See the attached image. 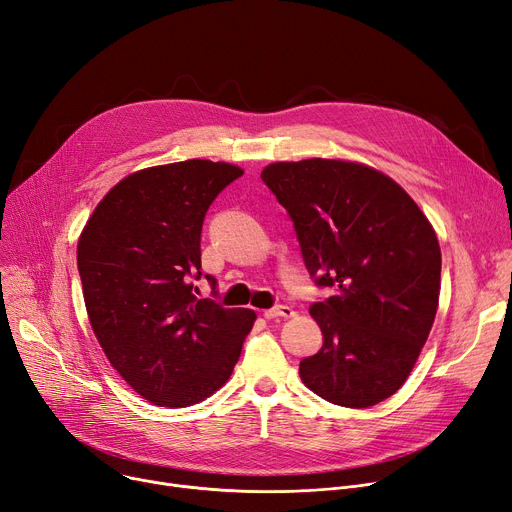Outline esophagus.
Segmentation results:
<instances>
[{
	"mask_svg": "<svg viewBox=\"0 0 512 512\" xmlns=\"http://www.w3.org/2000/svg\"><path fill=\"white\" fill-rule=\"evenodd\" d=\"M262 316H264L266 320H275V318H291V316H295V312H293V308H289V306H277V308L264 310Z\"/></svg>",
	"mask_w": 512,
	"mask_h": 512,
	"instance_id": "esophagus-1",
	"label": "esophagus"
}]
</instances>
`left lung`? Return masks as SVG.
<instances>
[{
    "label": "left lung",
    "instance_id": "left-lung-1",
    "mask_svg": "<svg viewBox=\"0 0 512 512\" xmlns=\"http://www.w3.org/2000/svg\"><path fill=\"white\" fill-rule=\"evenodd\" d=\"M260 177L287 208L316 285L333 291L310 308L324 343L299 362L302 382L353 409L395 395L438 310L432 223L395 179L364 163L279 161Z\"/></svg>",
    "mask_w": 512,
    "mask_h": 512
}]
</instances>
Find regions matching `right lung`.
I'll return each mask as SVG.
<instances>
[{
    "instance_id": "1",
    "label": "right lung",
    "mask_w": 512,
    "mask_h": 512,
    "mask_svg": "<svg viewBox=\"0 0 512 512\" xmlns=\"http://www.w3.org/2000/svg\"><path fill=\"white\" fill-rule=\"evenodd\" d=\"M242 173L204 159L140 169L103 196L78 237L93 333L117 374L159 407L219 390L254 326V310L200 299L194 285L206 210Z\"/></svg>"
}]
</instances>
